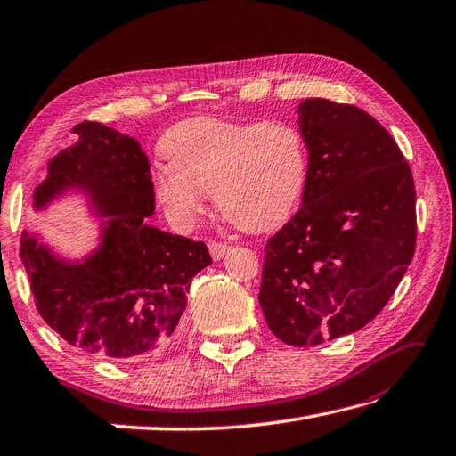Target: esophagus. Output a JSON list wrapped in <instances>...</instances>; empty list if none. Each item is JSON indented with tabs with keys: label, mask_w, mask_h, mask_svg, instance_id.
I'll use <instances>...</instances> for the list:
<instances>
[{
	"label": "esophagus",
	"mask_w": 456,
	"mask_h": 456,
	"mask_svg": "<svg viewBox=\"0 0 456 456\" xmlns=\"http://www.w3.org/2000/svg\"><path fill=\"white\" fill-rule=\"evenodd\" d=\"M208 249H210V256L212 257L220 259V257L226 256V252L230 249V244H226V241H210Z\"/></svg>",
	"instance_id": "1"
}]
</instances>
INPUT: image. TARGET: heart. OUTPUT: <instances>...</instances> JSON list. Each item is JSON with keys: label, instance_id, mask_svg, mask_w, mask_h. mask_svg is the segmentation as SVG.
<instances>
[{"label": "heart", "instance_id": "1", "mask_svg": "<svg viewBox=\"0 0 456 456\" xmlns=\"http://www.w3.org/2000/svg\"><path fill=\"white\" fill-rule=\"evenodd\" d=\"M161 155L167 167L155 173V192L181 224L202 215L204 192H212L238 228H275L293 215L309 179L305 135L285 119H184L163 135Z\"/></svg>", "mask_w": 456, "mask_h": 456}]
</instances>
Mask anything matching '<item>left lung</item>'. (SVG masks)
Masks as SVG:
<instances>
[{
    "label": "left lung",
    "instance_id": "obj_1",
    "mask_svg": "<svg viewBox=\"0 0 456 456\" xmlns=\"http://www.w3.org/2000/svg\"><path fill=\"white\" fill-rule=\"evenodd\" d=\"M299 129L309 147L303 207L267 240L257 299L277 338L317 346L366 327L397 289L415 252V184L364 110L309 98Z\"/></svg>",
    "mask_w": 456,
    "mask_h": 456
}]
</instances>
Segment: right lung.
Returning <instances> with one entry per match:
<instances>
[{
	"label": "right lung",
	"instance_id": "obj_1",
	"mask_svg": "<svg viewBox=\"0 0 456 456\" xmlns=\"http://www.w3.org/2000/svg\"><path fill=\"white\" fill-rule=\"evenodd\" d=\"M72 132L77 143L49 161L33 207L82 189L98 215L110 218L96 252L74 264L23 232L20 256L37 311L69 345L92 354L116 362L150 356L176 338L191 280L212 257L204 241L147 224L155 191L150 161L134 137L98 122Z\"/></svg>",
	"mask_w": 456,
	"mask_h": 456
}]
</instances>
